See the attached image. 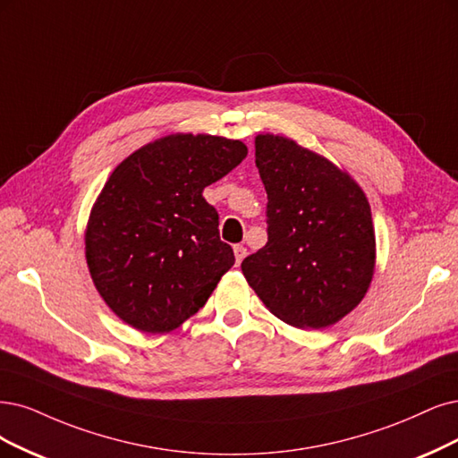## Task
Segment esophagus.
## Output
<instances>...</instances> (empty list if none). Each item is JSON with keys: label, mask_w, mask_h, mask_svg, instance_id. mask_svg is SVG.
<instances>
[{"label": "esophagus", "mask_w": 458, "mask_h": 458, "mask_svg": "<svg viewBox=\"0 0 458 458\" xmlns=\"http://www.w3.org/2000/svg\"><path fill=\"white\" fill-rule=\"evenodd\" d=\"M233 255H235V264H242V260L247 257V249L243 245H235L233 247Z\"/></svg>", "instance_id": "obj_1"}]
</instances>
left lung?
<instances>
[{"instance_id": "obj_1", "label": "left lung", "mask_w": 458, "mask_h": 458, "mask_svg": "<svg viewBox=\"0 0 458 458\" xmlns=\"http://www.w3.org/2000/svg\"><path fill=\"white\" fill-rule=\"evenodd\" d=\"M267 243L242 262L264 306L296 328H327L362 301L376 267L366 194L344 169L281 135L260 133Z\"/></svg>"}]
</instances>
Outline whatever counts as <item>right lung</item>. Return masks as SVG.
<instances>
[{"mask_svg": "<svg viewBox=\"0 0 458 458\" xmlns=\"http://www.w3.org/2000/svg\"><path fill=\"white\" fill-rule=\"evenodd\" d=\"M245 157L238 140L175 133L114 167L90 211L84 249L99 296L126 325L172 332L206 306L235 259L201 192Z\"/></svg>", "mask_w": 458, "mask_h": 458, "instance_id": "obj_1", "label": "right lung"}]
</instances>
